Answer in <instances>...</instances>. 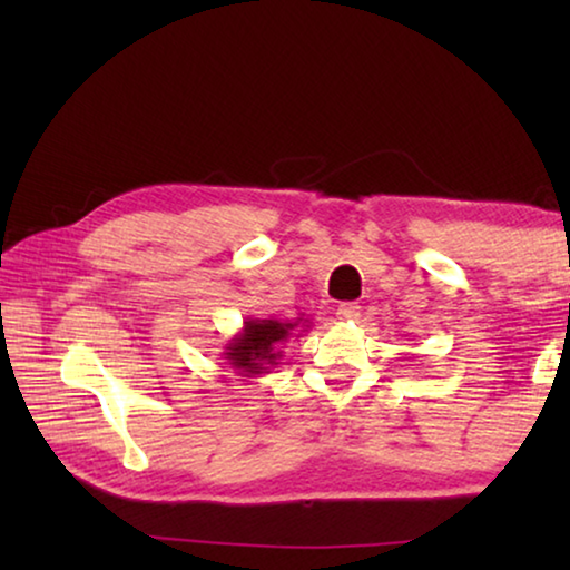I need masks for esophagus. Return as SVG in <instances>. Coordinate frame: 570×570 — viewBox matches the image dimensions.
Returning a JSON list of instances; mask_svg holds the SVG:
<instances>
[{"mask_svg":"<svg viewBox=\"0 0 570 570\" xmlns=\"http://www.w3.org/2000/svg\"><path fill=\"white\" fill-rule=\"evenodd\" d=\"M356 316H360V306H356L354 302H346V304L336 306V320H340V322H354Z\"/></svg>","mask_w":570,"mask_h":570,"instance_id":"34e87169","label":"esophagus"}]
</instances>
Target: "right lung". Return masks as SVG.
<instances>
[{
	"label": "right lung",
	"instance_id": "obj_1",
	"mask_svg": "<svg viewBox=\"0 0 570 570\" xmlns=\"http://www.w3.org/2000/svg\"><path fill=\"white\" fill-rule=\"evenodd\" d=\"M308 320H248L240 326V332L234 334L224 346V360L230 364V370H236L238 377H262L282 364L284 346L292 336H302L306 332ZM299 334L296 335L295 332Z\"/></svg>",
	"mask_w": 570,
	"mask_h": 570
}]
</instances>
